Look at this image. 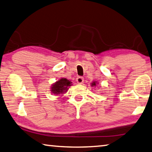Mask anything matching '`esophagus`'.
<instances>
[{
    "label": "esophagus",
    "instance_id": "1",
    "mask_svg": "<svg viewBox=\"0 0 152 152\" xmlns=\"http://www.w3.org/2000/svg\"><path fill=\"white\" fill-rule=\"evenodd\" d=\"M76 82H77V83L78 84H82V82H84V78H82V77H78V78H76Z\"/></svg>",
    "mask_w": 152,
    "mask_h": 152
}]
</instances>
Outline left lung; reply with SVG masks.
I'll return each mask as SVG.
<instances>
[{
  "mask_svg": "<svg viewBox=\"0 0 152 152\" xmlns=\"http://www.w3.org/2000/svg\"><path fill=\"white\" fill-rule=\"evenodd\" d=\"M97 84H98V82L94 81V82H92V83H91V84H92L91 86H96Z\"/></svg>",
  "mask_w": 152,
  "mask_h": 152,
  "instance_id": "obj_1",
  "label": "left lung"
}]
</instances>
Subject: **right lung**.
I'll use <instances>...</instances> for the list:
<instances>
[{
  "instance_id": "1",
  "label": "right lung",
  "mask_w": 152,
  "mask_h": 152,
  "mask_svg": "<svg viewBox=\"0 0 152 152\" xmlns=\"http://www.w3.org/2000/svg\"><path fill=\"white\" fill-rule=\"evenodd\" d=\"M72 82L66 78H60L59 80L52 84L51 92L54 94H63L67 92L69 87L71 86Z\"/></svg>"
}]
</instances>
